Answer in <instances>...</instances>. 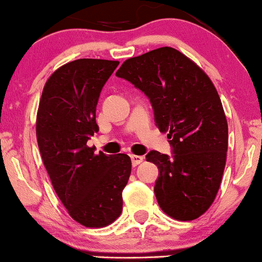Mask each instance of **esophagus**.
Segmentation results:
<instances>
[{
	"mask_svg": "<svg viewBox=\"0 0 262 262\" xmlns=\"http://www.w3.org/2000/svg\"><path fill=\"white\" fill-rule=\"evenodd\" d=\"M131 161H132V166H137L143 161V157L137 156V155H131Z\"/></svg>",
	"mask_w": 262,
	"mask_h": 262,
	"instance_id": "1",
	"label": "esophagus"
}]
</instances>
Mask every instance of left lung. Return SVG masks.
I'll use <instances>...</instances> for the list:
<instances>
[{
  "label": "left lung",
  "mask_w": 262,
  "mask_h": 262,
  "mask_svg": "<svg viewBox=\"0 0 262 262\" xmlns=\"http://www.w3.org/2000/svg\"><path fill=\"white\" fill-rule=\"evenodd\" d=\"M116 76L147 96L157 127L170 139L171 156L146 155L159 167L154 191L160 207L180 221L200 217L216 198L226 164L229 128L215 86L172 47L128 58Z\"/></svg>",
  "instance_id": "8db88e82"
}]
</instances>
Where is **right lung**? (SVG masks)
<instances>
[{
  "instance_id": "1",
  "label": "right lung",
  "mask_w": 262,
  "mask_h": 262,
  "mask_svg": "<svg viewBox=\"0 0 262 262\" xmlns=\"http://www.w3.org/2000/svg\"><path fill=\"white\" fill-rule=\"evenodd\" d=\"M119 61L80 58L56 70L42 91L36 135L52 186L70 216L103 227L122 211L131 173L126 154L95 155L87 141L98 131L96 106Z\"/></svg>"
}]
</instances>
